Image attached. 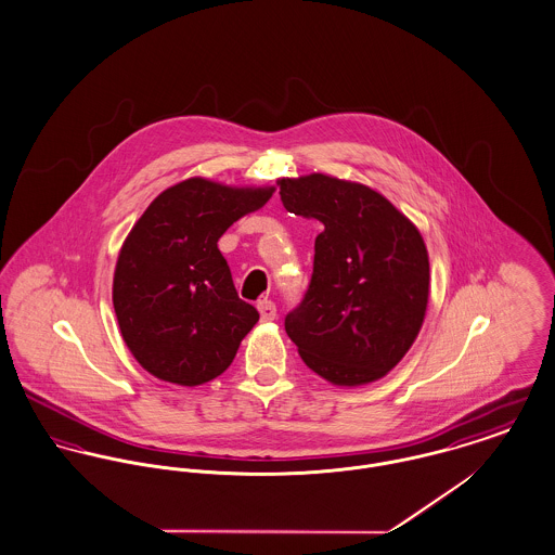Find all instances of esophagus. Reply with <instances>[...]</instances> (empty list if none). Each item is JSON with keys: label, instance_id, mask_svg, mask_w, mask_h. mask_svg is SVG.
Here are the masks:
<instances>
[{"label": "esophagus", "instance_id": "obj_1", "mask_svg": "<svg viewBox=\"0 0 555 555\" xmlns=\"http://www.w3.org/2000/svg\"><path fill=\"white\" fill-rule=\"evenodd\" d=\"M259 313L262 322H273L275 315H278V307H275L273 300H267V298H264V300H260L259 302Z\"/></svg>", "mask_w": 555, "mask_h": 555}]
</instances>
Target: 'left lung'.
<instances>
[{
    "mask_svg": "<svg viewBox=\"0 0 555 555\" xmlns=\"http://www.w3.org/2000/svg\"><path fill=\"white\" fill-rule=\"evenodd\" d=\"M288 212L315 219L309 288L286 315L302 362L340 387L383 378L425 320L429 257L423 235L374 189L328 175L280 179Z\"/></svg>",
    "mask_w": 555,
    "mask_h": 555,
    "instance_id": "1",
    "label": "left lung"
}]
</instances>
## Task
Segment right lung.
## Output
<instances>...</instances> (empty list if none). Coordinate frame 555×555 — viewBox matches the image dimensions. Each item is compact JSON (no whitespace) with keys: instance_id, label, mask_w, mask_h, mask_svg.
Segmentation results:
<instances>
[{"instance_id":"obj_1","label":"right lung","mask_w":555,"mask_h":555,"mask_svg":"<svg viewBox=\"0 0 555 555\" xmlns=\"http://www.w3.org/2000/svg\"><path fill=\"white\" fill-rule=\"evenodd\" d=\"M273 191L193 177L162 191L128 233L113 309L128 349L153 376L195 387L233 362L259 311L237 296L217 242Z\"/></svg>"}]
</instances>
